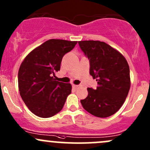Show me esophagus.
Wrapping results in <instances>:
<instances>
[{"label":"esophagus","instance_id":"34e87169","mask_svg":"<svg viewBox=\"0 0 150 150\" xmlns=\"http://www.w3.org/2000/svg\"><path fill=\"white\" fill-rule=\"evenodd\" d=\"M72 86H73V88H77L78 87H79V85H75V84L72 85Z\"/></svg>","mask_w":150,"mask_h":150}]
</instances>
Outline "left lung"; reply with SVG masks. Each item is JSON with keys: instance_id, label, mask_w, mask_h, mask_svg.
<instances>
[{"instance_id": "8db88e82", "label": "left lung", "mask_w": 150, "mask_h": 150, "mask_svg": "<svg viewBox=\"0 0 150 150\" xmlns=\"http://www.w3.org/2000/svg\"><path fill=\"white\" fill-rule=\"evenodd\" d=\"M89 60V74L97 81L95 89L87 88L81 100L83 109L97 117L115 114L123 105L130 88L129 67L126 59L112 46L99 41H79Z\"/></svg>"}]
</instances>
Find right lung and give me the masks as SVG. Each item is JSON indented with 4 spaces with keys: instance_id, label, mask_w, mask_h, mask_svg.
<instances>
[{
    "instance_id": "1",
    "label": "right lung",
    "mask_w": 150,
    "mask_h": 150,
    "mask_svg": "<svg viewBox=\"0 0 150 150\" xmlns=\"http://www.w3.org/2000/svg\"><path fill=\"white\" fill-rule=\"evenodd\" d=\"M77 41L50 39L33 49L21 65L18 74L22 99L32 113L49 118L59 113L71 92L70 83L55 81L63 56Z\"/></svg>"
}]
</instances>
